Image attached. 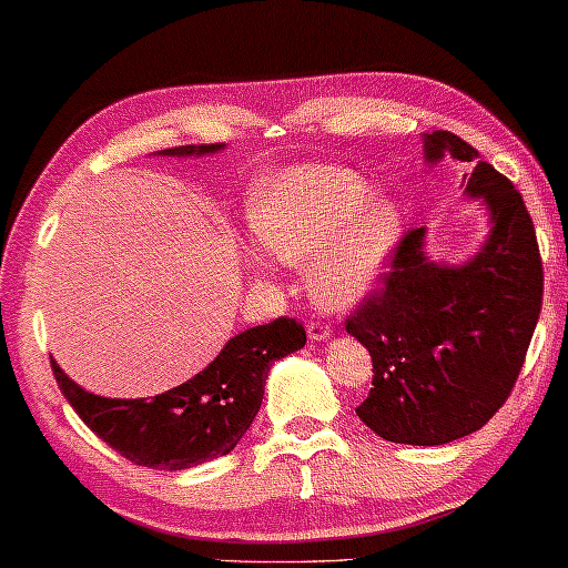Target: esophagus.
Returning <instances> with one entry per match:
<instances>
[{
  "label": "esophagus",
  "mask_w": 568,
  "mask_h": 568,
  "mask_svg": "<svg viewBox=\"0 0 568 568\" xmlns=\"http://www.w3.org/2000/svg\"><path fill=\"white\" fill-rule=\"evenodd\" d=\"M331 333H333L331 325H325V323H310L307 325L310 341H328Z\"/></svg>",
  "instance_id": "esophagus-1"
}]
</instances>
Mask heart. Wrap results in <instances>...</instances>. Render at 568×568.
Returning <instances> with one entry per match:
<instances>
[{"instance_id":"heart-1","label":"heart","mask_w":568,"mask_h":568,"mask_svg":"<svg viewBox=\"0 0 568 568\" xmlns=\"http://www.w3.org/2000/svg\"><path fill=\"white\" fill-rule=\"evenodd\" d=\"M253 237L286 266H307L323 310L356 307L383 282L406 235V209L348 168L286 165L247 191Z\"/></svg>"}]
</instances>
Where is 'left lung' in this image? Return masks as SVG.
I'll list each match as a JSON object with an SVG mask.
<instances>
[{"instance_id":"obj_1","label":"left lung","mask_w":568,"mask_h":568,"mask_svg":"<svg viewBox=\"0 0 568 568\" xmlns=\"http://www.w3.org/2000/svg\"><path fill=\"white\" fill-rule=\"evenodd\" d=\"M424 158L473 165L465 196L488 212L486 243L460 266L432 261L410 230L383 290L346 321L372 356L356 416L398 445H447L478 432L509 398L542 305V263L519 191L449 131L424 134Z\"/></svg>"}]
</instances>
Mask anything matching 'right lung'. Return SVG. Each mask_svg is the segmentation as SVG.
I'll return each mask as SVG.
<instances>
[{"mask_svg": "<svg viewBox=\"0 0 568 568\" xmlns=\"http://www.w3.org/2000/svg\"><path fill=\"white\" fill-rule=\"evenodd\" d=\"M224 144H185L160 158H201ZM305 328L276 317L232 336L220 356L189 383L154 398H103L51 362L59 390L84 424L126 460L154 470H185L237 447L263 400L271 364L305 346Z\"/></svg>", "mask_w": 568, "mask_h": 568, "instance_id": "add662e5", "label": "right lung"}]
</instances>
